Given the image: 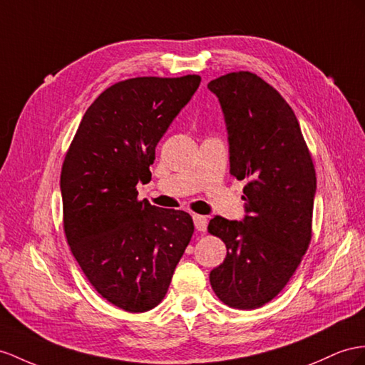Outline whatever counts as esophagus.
I'll list each match as a JSON object with an SVG mask.
<instances>
[{
  "instance_id": "34e87169",
  "label": "esophagus",
  "mask_w": 365,
  "mask_h": 365,
  "mask_svg": "<svg viewBox=\"0 0 365 365\" xmlns=\"http://www.w3.org/2000/svg\"><path fill=\"white\" fill-rule=\"evenodd\" d=\"M192 220H194V227L197 231L200 232H205L207 231V225H208V219L205 216H200V214H194L192 216Z\"/></svg>"
}]
</instances>
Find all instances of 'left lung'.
Masks as SVG:
<instances>
[{"instance_id": "left-lung-1", "label": "left lung", "mask_w": 365, "mask_h": 365, "mask_svg": "<svg viewBox=\"0 0 365 365\" xmlns=\"http://www.w3.org/2000/svg\"><path fill=\"white\" fill-rule=\"evenodd\" d=\"M225 114L230 174L247 180L242 222L216 216L208 232L227 257L210 273L220 301L255 310L276 297L312 242L316 171L301 126L284 97L248 71L208 83Z\"/></svg>"}]
</instances>
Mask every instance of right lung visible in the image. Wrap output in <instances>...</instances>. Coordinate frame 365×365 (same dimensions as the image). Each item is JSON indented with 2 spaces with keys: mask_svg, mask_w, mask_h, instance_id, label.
<instances>
[{
  "mask_svg": "<svg viewBox=\"0 0 365 365\" xmlns=\"http://www.w3.org/2000/svg\"><path fill=\"white\" fill-rule=\"evenodd\" d=\"M200 85L199 76L135 77L103 91L83 115L61 166L63 228L73 257L108 302L153 310L194 232L179 210L138 200L155 146Z\"/></svg>",
  "mask_w": 365,
  "mask_h": 365,
  "instance_id": "right-lung-1",
  "label": "right lung"
}]
</instances>
